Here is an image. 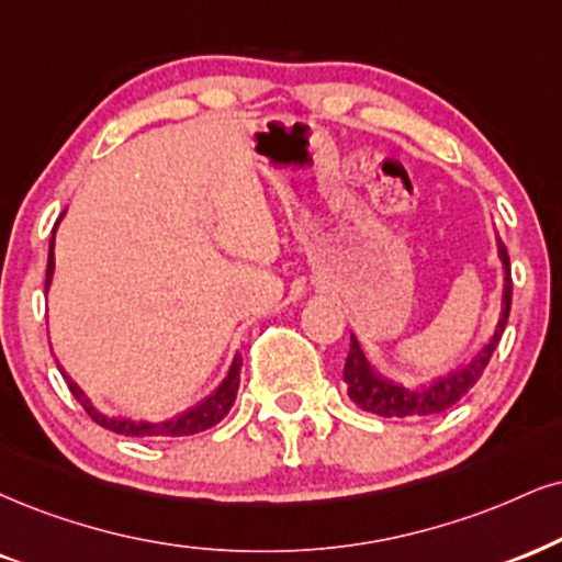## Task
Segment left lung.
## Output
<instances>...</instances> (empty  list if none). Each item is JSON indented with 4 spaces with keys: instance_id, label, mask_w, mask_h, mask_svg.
I'll use <instances>...</instances> for the list:
<instances>
[{
    "instance_id": "obj_1",
    "label": "left lung",
    "mask_w": 562,
    "mask_h": 562,
    "mask_svg": "<svg viewBox=\"0 0 562 562\" xmlns=\"http://www.w3.org/2000/svg\"><path fill=\"white\" fill-rule=\"evenodd\" d=\"M497 255H501L503 273H505L501 317H497L493 338H490V341L476 351L472 362L463 364L461 370L450 372L446 378H438L432 385H425V387H408V385L393 383V380L383 378L375 367L367 362L362 346H359L355 334H351L349 357H346V364H344V380H346V387H349V398L355 401L359 408L378 414V417H427V414H440L453 404H459V401L472 391L476 380L482 378L484 367L490 364V357H493L497 344H501L505 323H508V315H510L514 281H510L508 249H505L501 239H497Z\"/></svg>"
}]
</instances>
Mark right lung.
Returning <instances> with one entry per match:
<instances>
[{
	"label": "right lung",
	"mask_w": 562,
	"mask_h": 562,
	"mask_svg": "<svg viewBox=\"0 0 562 562\" xmlns=\"http://www.w3.org/2000/svg\"><path fill=\"white\" fill-rule=\"evenodd\" d=\"M54 232H57V226H54ZM54 232H52V241H48L46 292H48V286H52V276H54ZM59 372H61V378L67 380L72 396L78 398V404L86 408V414L95 422V425L112 429V432H116V435H127V438H184V435H195V432H203V429H211L213 425H218V422L226 417L228 408H232L234 401H237L241 357L239 355L234 357L226 378L221 380V385L211 393V396H207L205 401H200L198 406H192L190 412L179 414V417L166 419V422H135V419H124V417H109V414L99 412V408L90 404V398L82 393V387L75 383V380L69 378L61 367H59Z\"/></svg>",
	"instance_id": "1"
}]
</instances>
